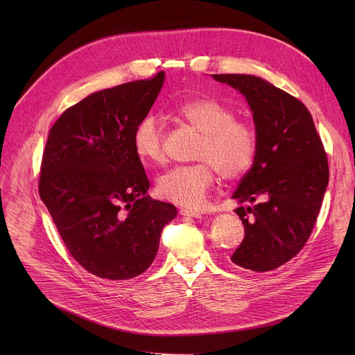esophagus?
Wrapping results in <instances>:
<instances>
[{
  "label": "esophagus",
  "instance_id": "esophagus-1",
  "mask_svg": "<svg viewBox=\"0 0 355 355\" xmlns=\"http://www.w3.org/2000/svg\"><path fill=\"white\" fill-rule=\"evenodd\" d=\"M181 216H185V217H193V218H198L201 217V214L196 210H191V209H180L178 211Z\"/></svg>",
  "mask_w": 355,
  "mask_h": 355
}]
</instances>
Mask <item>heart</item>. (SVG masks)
I'll return each mask as SVG.
<instances>
[{
  "label": "heart",
  "instance_id": "1",
  "mask_svg": "<svg viewBox=\"0 0 355 355\" xmlns=\"http://www.w3.org/2000/svg\"><path fill=\"white\" fill-rule=\"evenodd\" d=\"M175 115L200 132L190 165L174 166L157 180L161 198L178 206L197 207L216 181L245 175L257 154V134L245 121L236 119L234 110L210 98L185 101L175 106ZM132 148L145 164L161 165L165 161L161 125L154 115L142 116L132 129Z\"/></svg>",
  "mask_w": 355,
  "mask_h": 355
}]
</instances>
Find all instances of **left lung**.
<instances>
[{
	"label": "left lung",
	"instance_id": "8db88e82",
	"mask_svg": "<svg viewBox=\"0 0 355 355\" xmlns=\"http://www.w3.org/2000/svg\"><path fill=\"white\" fill-rule=\"evenodd\" d=\"M248 99L257 154L233 198L245 239L232 262L254 272L286 263L302 250L320 214L329 180L328 158L306 106L285 90L249 74H213Z\"/></svg>",
	"mask_w": 355,
	"mask_h": 355
}]
</instances>
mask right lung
Listing matches in <instances>:
<instances>
[{"label": "right lung", "instance_id": "right-lung-1", "mask_svg": "<svg viewBox=\"0 0 355 355\" xmlns=\"http://www.w3.org/2000/svg\"><path fill=\"white\" fill-rule=\"evenodd\" d=\"M165 74L105 89L70 106L51 126L39 194L71 257L95 276L125 281L157 256L170 202L146 196L132 148L135 123L151 110Z\"/></svg>", "mask_w": 355, "mask_h": 355}]
</instances>
